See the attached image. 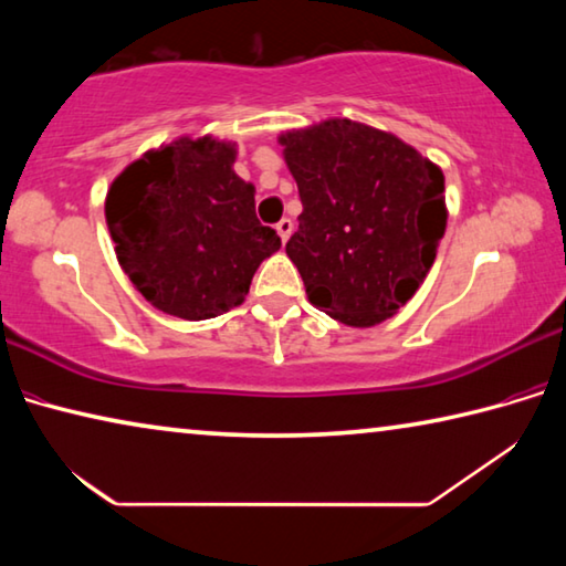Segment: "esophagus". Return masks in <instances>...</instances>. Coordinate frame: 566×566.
<instances>
[{"mask_svg":"<svg viewBox=\"0 0 566 566\" xmlns=\"http://www.w3.org/2000/svg\"><path fill=\"white\" fill-rule=\"evenodd\" d=\"M292 232H294V222L292 219H280V222H276V234L282 237V242H286V239L292 237Z\"/></svg>","mask_w":566,"mask_h":566,"instance_id":"obj_1","label":"esophagus"}]
</instances>
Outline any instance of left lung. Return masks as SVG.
Wrapping results in <instances>:
<instances>
[{
  "mask_svg": "<svg viewBox=\"0 0 566 566\" xmlns=\"http://www.w3.org/2000/svg\"><path fill=\"white\" fill-rule=\"evenodd\" d=\"M300 187L286 256L306 296L347 327H375L424 282L447 229L444 175L399 137L327 119L280 137Z\"/></svg>",
  "mask_w": 566,
  "mask_h": 566,
  "instance_id": "obj_1",
  "label": "left lung"
}]
</instances>
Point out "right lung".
I'll return each mask as SVG.
<instances>
[{
	"mask_svg": "<svg viewBox=\"0 0 566 566\" xmlns=\"http://www.w3.org/2000/svg\"><path fill=\"white\" fill-rule=\"evenodd\" d=\"M237 147L181 137L149 149L112 181L104 202L114 252L142 296L171 317L212 319L244 302L252 276L282 247L234 175Z\"/></svg>",
	"mask_w": 566,
	"mask_h": 566,
	"instance_id": "obj_1",
	"label": "right lung"
}]
</instances>
